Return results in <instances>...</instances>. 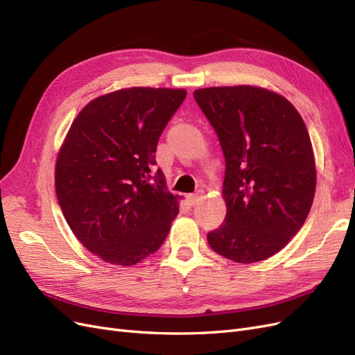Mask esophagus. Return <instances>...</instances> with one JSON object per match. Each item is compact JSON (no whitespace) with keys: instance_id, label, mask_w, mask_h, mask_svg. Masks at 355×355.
<instances>
[{"instance_id":"34e87169","label":"esophagus","mask_w":355,"mask_h":355,"mask_svg":"<svg viewBox=\"0 0 355 355\" xmlns=\"http://www.w3.org/2000/svg\"><path fill=\"white\" fill-rule=\"evenodd\" d=\"M201 198H202L201 192H197V194H189V196H187V200H188V202L191 204V206H196V204H197Z\"/></svg>"}]
</instances>
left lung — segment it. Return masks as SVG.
<instances>
[{
  "label": "left lung",
  "mask_w": 355,
  "mask_h": 355,
  "mask_svg": "<svg viewBox=\"0 0 355 355\" xmlns=\"http://www.w3.org/2000/svg\"><path fill=\"white\" fill-rule=\"evenodd\" d=\"M194 99L227 164V216L207 241L234 262L265 261L302 228L313 206L317 175L306 125L286 98L253 85L200 89Z\"/></svg>",
  "instance_id": "obj_1"
}]
</instances>
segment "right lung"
<instances>
[{"label":"right lung","mask_w":355,"mask_h":355,"mask_svg":"<svg viewBox=\"0 0 355 355\" xmlns=\"http://www.w3.org/2000/svg\"><path fill=\"white\" fill-rule=\"evenodd\" d=\"M184 89L132 87L96 98L75 118L56 161V196L85 249L130 266L155 253L179 213L157 164L158 139Z\"/></svg>","instance_id":"add662e5"}]
</instances>
